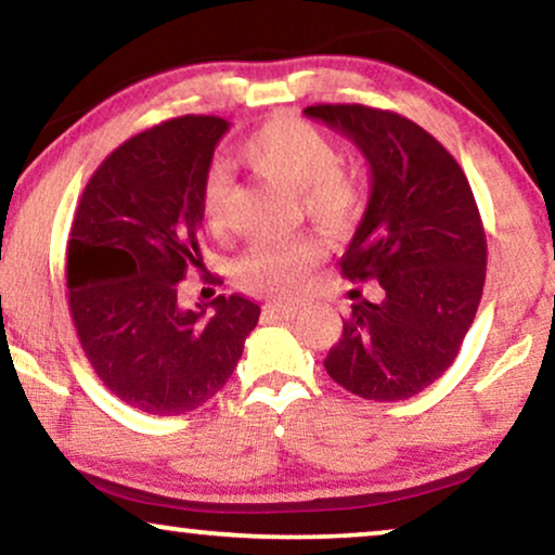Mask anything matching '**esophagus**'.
<instances>
[{"instance_id": "esophagus-1", "label": "esophagus", "mask_w": 555, "mask_h": 555, "mask_svg": "<svg viewBox=\"0 0 555 555\" xmlns=\"http://www.w3.org/2000/svg\"><path fill=\"white\" fill-rule=\"evenodd\" d=\"M299 314V307L296 304H267L263 307V317L267 319H279V322H288Z\"/></svg>"}]
</instances>
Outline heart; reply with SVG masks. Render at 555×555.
<instances>
[{
	"label": "heart",
	"instance_id": "b5f03b06",
	"mask_svg": "<svg viewBox=\"0 0 555 555\" xmlns=\"http://www.w3.org/2000/svg\"><path fill=\"white\" fill-rule=\"evenodd\" d=\"M241 155L259 173L299 191L304 214L330 233L354 229L364 214L366 189L362 176L345 166L337 145L307 120L279 115L263 122L241 143ZM229 196V170L214 163L201 185V214L210 229L223 223ZM322 254V244L311 236L256 244L236 261V279L248 292L288 299L301 292Z\"/></svg>",
	"mask_w": 555,
	"mask_h": 555
}]
</instances>
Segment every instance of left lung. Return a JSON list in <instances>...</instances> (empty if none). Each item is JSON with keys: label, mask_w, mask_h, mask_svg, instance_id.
Returning a JSON list of instances; mask_svg holds the SVG:
<instances>
[{"label": "left lung", "mask_w": 555, "mask_h": 555, "mask_svg": "<svg viewBox=\"0 0 555 555\" xmlns=\"http://www.w3.org/2000/svg\"><path fill=\"white\" fill-rule=\"evenodd\" d=\"M370 163V203L341 256L349 281H372L324 359L330 377L364 400L423 392L455 362L486 284V231L470 183L430 132L366 105H311ZM352 296H359L354 292Z\"/></svg>", "instance_id": "left-lung-1"}]
</instances>
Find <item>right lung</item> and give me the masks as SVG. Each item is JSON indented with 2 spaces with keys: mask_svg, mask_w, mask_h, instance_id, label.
<instances>
[{
  "mask_svg": "<svg viewBox=\"0 0 555 555\" xmlns=\"http://www.w3.org/2000/svg\"><path fill=\"white\" fill-rule=\"evenodd\" d=\"M229 122L183 115L138 132L100 163L77 203L67 299L92 370L147 415L201 408L236 370L259 304L216 296L178 307V281L203 269L201 185Z\"/></svg>",
  "mask_w": 555,
  "mask_h": 555,
  "instance_id": "add662e5",
  "label": "right lung"
}]
</instances>
